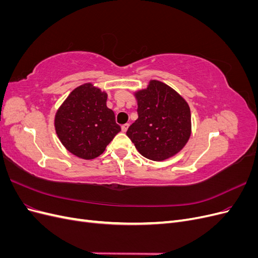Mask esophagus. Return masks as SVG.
I'll return each mask as SVG.
<instances>
[{"mask_svg":"<svg viewBox=\"0 0 258 258\" xmlns=\"http://www.w3.org/2000/svg\"><path fill=\"white\" fill-rule=\"evenodd\" d=\"M128 127H129V123H123L122 126H121V130H122L123 132H126V131L128 130Z\"/></svg>","mask_w":258,"mask_h":258,"instance_id":"1","label":"esophagus"}]
</instances>
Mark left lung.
I'll use <instances>...</instances> for the list:
<instances>
[{
  "instance_id": "obj_1",
  "label": "left lung",
  "mask_w": 258,
  "mask_h": 258,
  "mask_svg": "<svg viewBox=\"0 0 258 258\" xmlns=\"http://www.w3.org/2000/svg\"><path fill=\"white\" fill-rule=\"evenodd\" d=\"M135 96L139 117L128 128L127 136L147 159L161 161L172 157L191 134L188 104L170 86L156 80Z\"/></svg>"
}]
</instances>
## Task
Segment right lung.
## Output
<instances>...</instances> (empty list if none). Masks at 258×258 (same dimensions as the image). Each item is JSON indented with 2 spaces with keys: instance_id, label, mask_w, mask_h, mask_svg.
<instances>
[{
  "instance_id": "obj_1",
  "label": "right lung",
  "mask_w": 258,
  "mask_h": 258,
  "mask_svg": "<svg viewBox=\"0 0 258 258\" xmlns=\"http://www.w3.org/2000/svg\"><path fill=\"white\" fill-rule=\"evenodd\" d=\"M106 100V92L87 83L75 88L58 108L54 116L57 136L77 157H98L120 131Z\"/></svg>"
}]
</instances>
